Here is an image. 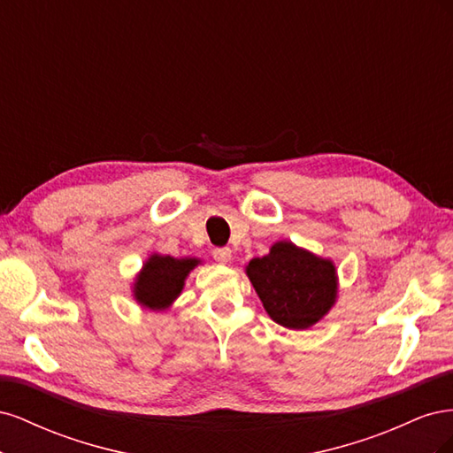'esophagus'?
<instances>
[{"label": "esophagus", "mask_w": 453, "mask_h": 453, "mask_svg": "<svg viewBox=\"0 0 453 453\" xmlns=\"http://www.w3.org/2000/svg\"><path fill=\"white\" fill-rule=\"evenodd\" d=\"M211 255H213L217 263H221V265H226L228 260L232 258V251L228 248H217V250H213Z\"/></svg>", "instance_id": "34e87169"}]
</instances>
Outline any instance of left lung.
I'll return each instance as SVG.
<instances>
[{"label":"left lung","instance_id":"8db88e82","mask_svg":"<svg viewBox=\"0 0 453 453\" xmlns=\"http://www.w3.org/2000/svg\"><path fill=\"white\" fill-rule=\"evenodd\" d=\"M272 321L293 331L319 323L338 298V273L331 258L280 240L265 257L245 266Z\"/></svg>","mask_w":453,"mask_h":453}]
</instances>
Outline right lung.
I'll return each instance as SVG.
<instances>
[{
	"label": "right lung",
	"mask_w": 453,
	"mask_h": 453,
	"mask_svg": "<svg viewBox=\"0 0 453 453\" xmlns=\"http://www.w3.org/2000/svg\"><path fill=\"white\" fill-rule=\"evenodd\" d=\"M198 265H202V260L196 257L175 258L172 255L150 253L134 278V300L145 310L166 311L183 293L188 273Z\"/></svg>",
	"instance_id": "obj_1"
}]
</instances>
